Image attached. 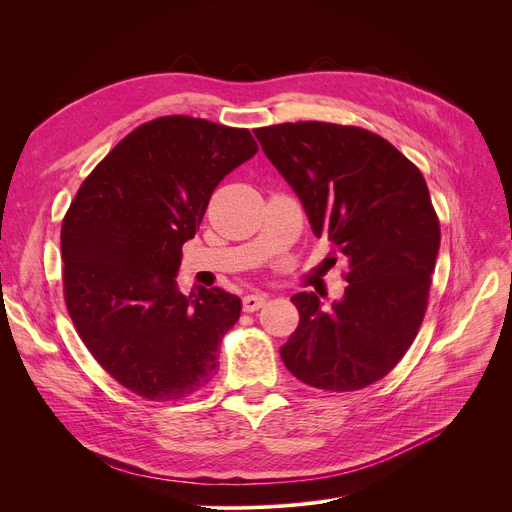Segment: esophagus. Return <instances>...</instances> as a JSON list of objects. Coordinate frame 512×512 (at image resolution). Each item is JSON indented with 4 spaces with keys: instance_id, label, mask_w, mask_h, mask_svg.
I'll use <instances>...</instances> for the list:
<instances>
[{
    "instance_id": "obj_1",
    "label": "esophagus",
    "mask_w": 512,
    "mask_h": 512,
    "mask_svg": "<svg viewBox=\"0 0 512 512\" xmlns=\"http://www.w3.org/2000/svg\"><path fill=\"white\" fill-rule=\"evenodd\" d=\"M265 303H267V294H247V297L242 299V309L247 313H253L261 309Z\"/></svg>"
}]
</instances>
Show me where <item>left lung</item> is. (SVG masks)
I'll return each mask as SVG.
<instances>
[{"label":"left lung","instance_id":"left-lung-1","mask_svg":"<svg viewBox=\"0 0 512 512\" xmlns=\"http://www.w3.org/2000/svg\"><path fill=\"white\" fill-rule=\"evenodd\" d=\"M311 230L348 261L342 299L292 297L299 328L280 348L301 382L332 392L382 380L405 357L427 307L440 224L421 172L386 139L355 126L286 122L257 128Z\"/></svg>","mask_w":512,"mask_h":512}]
</instances>
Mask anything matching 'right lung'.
I'll return each instance as SVG.
<instances>
[{
  "instance_id": "right-lung-1",
  "label": "right lung",
  "mask_w": 512,
  "mask_h": 512,
  "mask_svg": "<svg viewBox=\"0 0 512 512\" xmlns=\"http://www.w3.org/2000/svg\"><path fill=\"white\" fill-rule=\"evenodd\" d=\"M257 149L247 128L166 116L132 130L78 188L62 224L66 307L134 394L178 400L218 371L242 301L224 288L182 294L176 276L215 186Z\"/></svg>"
}]
</instances>
